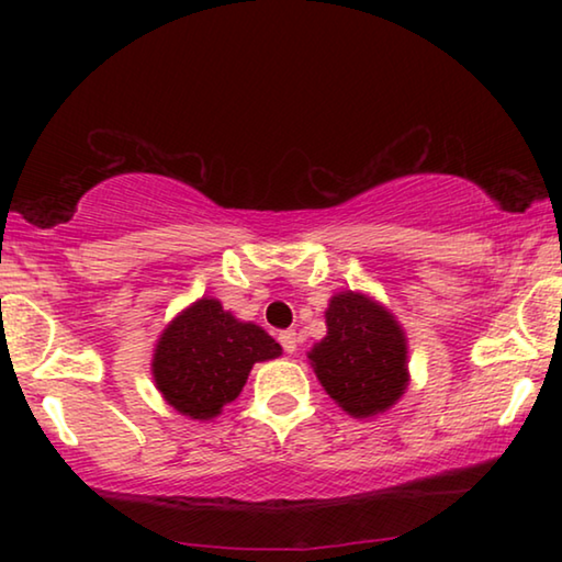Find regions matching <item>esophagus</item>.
I'll use <instances>...</instances> for the list:
<instances>
[{"label":"esophagus","instance_id":"1","mask_svg":"<svg viewBox=\"0 0 562 562\" xmlns=\"http://www.w3.org/2000/svg\"><path fill=\"white\" fill-rule=\"evenodd\" d=\"M280 345H282L284 351H288V355H292V351H297V331H294V329L280 331Z\"/></svg>","mask_w":562,"mask_h":562}]
</instances>
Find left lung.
Here are the masks:
<instances>
[{
	"instance_id": "8db88e82",
	"label": "left lung",
	"mask_w": 562,
	"mask_h": 562,
	"mask_svg": "<svg viewBox=\"0 0 562 562\" xmlns=\"http://www.w3.org/2000/svg\"><path fill=\"white\" fill-rule=\"evenodd\" d=\"M327 337L310 351L325 392L349 416L392 408L408 386L406 335L392 312L361 292H339L325 312Z\"/></svg>"
}]
</instances>
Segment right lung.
I'll use <instances>...</instances> for the list:
<instances>
[{"label": "right lung", "instance_id": "right-lung-1", "mask_svg": "<svg viewBox=\"0 0 562 562\" xmlns=\"http://www.w3.org/2000/svg\"><path fill=\"white\" fill-rule=\"evenodd\" d=\"M280 355L282 347L262 327L235 319L221 302L203 297L164 329L150 372L176 412L211 422L240 396L255 361Z\"/></svg>", "mask_w": 562, "mask_h": 562}]
</instances>
